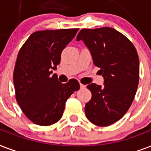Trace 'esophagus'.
I'll return each mask as SVG.
<instances>
[{
    "label": "esophagus",
    "instance_id": "1",
    "mask_svg": "<svg viewBox=\"0 0 151 151\" xmlns=\"http://www.w3.org/2000/svg\"><path fill=\"white\" fill-rule=\"evenodd\" d=\"M79 85H80V88H81V89H84V88H85V87H86V86H85L84 84L81 83H79Z\"/></svg>",
    "mask_w": 151,
    "mask_h": 151
}]
</instances>
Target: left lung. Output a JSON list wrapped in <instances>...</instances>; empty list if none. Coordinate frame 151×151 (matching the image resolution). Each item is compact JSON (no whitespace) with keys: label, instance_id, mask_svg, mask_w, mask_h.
I'll list each match as a JSON object with an SVG mask.
<instances>
[{"label":"left lung","instance_id":"8db88e82","mask_svg":"<svg viewBox=\"0 0 151 151\" xmlns=\"http://www.w3.org/2000/svg\"><path fill=\"white\" fill-rule=\"evenodd\" d=\"M76 40L83 41L104 77V86H86L92 94L85 106L86 117L98 126L110 125L123 117L135 98L139 79L137 51L128 38L111 27L82 29Z\"/></svg>","mask_w":151,"mask_h":151}]
</instances>
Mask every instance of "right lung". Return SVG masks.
<instances>
[{
    "label": "right lung",
    "instance_id": "add662e5",
    "mask_svg": "<svg viewBox=\"0 0 151 151\" xmlns=\"http://www.w3.org/2000/svg\"><path fill=\"white\" fill-rule=\"evenodd\" d=\"M78 31L75 28L36 31L19 51L13 72L16 99L26 116L38 125L57 123L68 99L80 87L76 79L61 83L57 75L52 76L63 50Z\"/></svg>",
    "mask_w": 151,
    "mask_h": 151
}]
</instances>
